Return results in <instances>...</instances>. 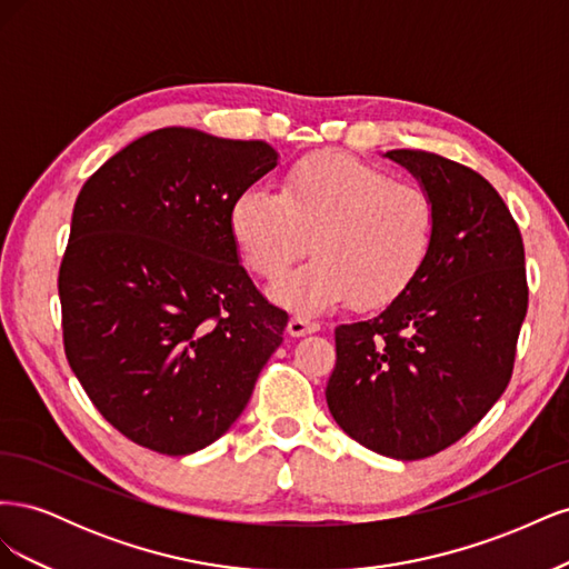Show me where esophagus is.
<instances>
[{"label":"esophagus","instance_id":"1","mask_svg":"<svg viewBox=\"0 0 569 569\" xmlns=\"http://www.w3.org/2000/svg\"><path fill=\"white\" fill-rule=\"evenodd\" d=\"M318 330H320V325L316 320H308V318H301V316H295L287 325V332L291 337H306V335H313Z\"/></svg>","mask_w":569,"mask_h":569}]
</instances>
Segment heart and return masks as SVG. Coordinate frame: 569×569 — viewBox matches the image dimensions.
I'll use <instances>...</instances> for the list:
<instances>
[{
	"label": "heart",
	"instance_id": "obj_1",
	"mask_svg": "<svg viewBox=\"0 0 569 569\" xmlns=\"http://www.w3.org/2000/svg\"><path fill=\"white\" fill-rule=\"evenodd\" d=\"M228 220L239 256L263 280L282 278L313 239V261L272 289L301 311L351 299L358 308L389 306L420 278L439 230L427 189L341 151L291 163L280 192H239Z\"/></svg>",
	"mask_w": 569,
	"mask_h": 569
}]
</instances>
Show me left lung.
Instances as JSON below:
<instances>
[{
	"mask_svg": "<svg viewBox=\"0 0 569 569\" xmlns=\"http://www.w3.org/2000/svg\"><path fill=\"white\" fill-rule=\"evenodd\" d=\"M437 203V244L385 311L335 330L325 396L337 425L396 460L462 439L506 391L527 316L525 244L489 180L432 151L393 149Z\"/></svg>",
	"mask_w": 569,
	"mask_h": 569,
	"instance_id": "8db88e82",
	"label": "left lung"
}]
</instances>
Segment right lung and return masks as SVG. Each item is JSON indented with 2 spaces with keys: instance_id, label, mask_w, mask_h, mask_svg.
<instances>
[{
  "instance_id": "add662e5",
  "label": "right lung",
  "mask_w": 569,
  "mask_h": 569,
  "mask_svg": "<svg viewBox=\"0 0 569 569\" xmlns=\"http://www.w3.org/2000/svg\"><path fill=\"white\" fill-rule=\"evenodd\" d=\"M278 151L161 128L82 184L59 268L63 349L120 435L166 456L213 443L247 408L287 311L239 266L230 206Z\"/></svg>"
}]
</instances>
